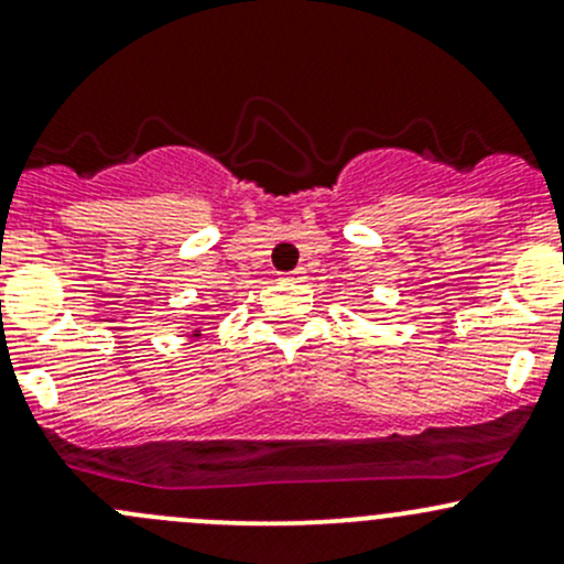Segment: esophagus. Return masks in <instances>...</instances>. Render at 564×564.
I'll use <instances>...</instances> for the list:
<instances>
[{
  "label": "esophagus",
  "mask_w": 564,
  "mask_h": 564,
  "mask_svg": "<svg viewBox=\"0 0 564 564\" xmlns=\"http://www.w3.org/2000/svg\"><path fill=\"white\" fill-rule=\"evenodd\" d=\"M284 280H288V282H301V280H304V269L288 271V274H284Z\"/></svg>",
  "instance_id": "obj_1"
}]
</instances>
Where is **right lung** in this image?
<instances>
[{
    "label": "right lung",
    "mask_w": 564,
    "mask_h": 564,
    "mask_svg": "<svg viewBox=\"0 0 564 564\" xmlns=\"http://www.w3.org/2000/svg\"><path fill=\"white\" fill-rule=\"evenodd\" d=\"M193 336H198V333H193Z\"/></svg>",
    "instance_id": "obj_1"
}]
</instances>
